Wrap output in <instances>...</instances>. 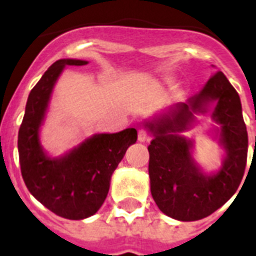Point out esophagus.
Listing matches in <instances>:
<instances>
[{"instance_id":"obj_1","label":"esophagus","mask_w":256,"mask_h":256,"mask_svg":"<svg viewBox=\"0 0 256 256\" xmlns=\"http://www.w3.org/2000/svg\"><path fill=\"white\" fill-rule=\"evenodd\" d=\"M148 138H149V134L148 132H146V130L140 128V130H138V141L144 142V141H148Z\"/></svg>"}]
</instances>
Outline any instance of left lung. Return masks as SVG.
<instances>
[{"instance_id": "1", "label": "left lung", "mask_w": 256, "mask_h": 256, "mask_svg": "<svg viewBox=\"0 0 256 256\" xmlns=\"http://www.w3.org/2000/svg\"><path fill=\"white\" fill-rule=\"evenodd\" d=\"M210 101L217 102L213 118L221 126L226 152L224 165L214 175L199 169L190 152L192 143L178 134L188 129L192 112H206ZM146 126L153 134L148 146L150 193L164 214L185 222L202 220L234 196L246 169L248 136L238 92L222 71L212 74L189 103L176 104Z\"/></svg>"}]
</instances>
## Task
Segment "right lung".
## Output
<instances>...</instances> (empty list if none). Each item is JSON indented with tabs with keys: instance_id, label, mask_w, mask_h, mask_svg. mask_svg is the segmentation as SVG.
Here are the masks:
<instances>
[{
	"instance_id": "obj_1",
	"label": "right lung",
	"mask_w": 256,
	"mask_h": 256,
	"mask_svg": "<svg viewBox=\"0 0 256 256\" xmlns=\"http://www.w3.org/2000/svg\"><path fill=\"white\" fill-rule=\"evenodd\" d=\"M79 59H59L34 86L28 98L18 132L21 173L28 192L47 209L67 220H84L103 205L111 176L128 146L138 140L134 128L118 134H99L60 158H51L40 142L55 82L66 66H84Z\"/></svg>"
}]
</instances>
